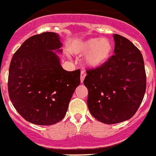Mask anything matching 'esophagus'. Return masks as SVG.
<instances>
[{
  "label": "esophagus",
  "instance_id": "1",
  "mask_svg": "<svg viewBox=\"0 0 156 156\" xmlns=\"http://www.w3.org/2000/svg\"><path fill=\"white\" fill-rule=\"evenodd\" d=\"M85 75H86V74H85V72L84 71H81V76H80V79H81V82H83L84 79H85Z\"/></svg>",
  "mask_w": 156,
  "mask_h": 156
}]
</instances>
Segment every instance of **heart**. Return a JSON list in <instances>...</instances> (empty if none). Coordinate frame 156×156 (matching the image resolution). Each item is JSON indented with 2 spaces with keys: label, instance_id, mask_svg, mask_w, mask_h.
<instances>
[{
  "label": "heart",
  "instance_id": "obj_1",
  "mask_svg": "<svg viewBox=\"0 0 156 156\" xmlns=\"http://www.w3.org/2000/svg\"><path fill=\"white\" fill-rule=\"evenodd\" d=\"M71 51L78 55L86 54L85 64L89 68H95L106 64L111 57L113 44L106 38H92L74 44Z\"/></svg>",
  "mask_w": 156,
  "mask_h": 156
}]
</instances>
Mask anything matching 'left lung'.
Masks as SVG:
<instances>
[{"label":"left lung","mask_w":156,"mask_h":156,"mask_svg":"<svg viewBox=\"0 0 156 156\" xmlns=\"http://www.w3.org/2000/svg\"><path fill=\"white\" fill-rule=\"evenodd\" d=\"M114 55L99 68L88 69L84 85L91 114L106 124L131 118L146 90L142 54L127 38L113 35Z\"/></svg>","instance_id":"1"}]
</instances>
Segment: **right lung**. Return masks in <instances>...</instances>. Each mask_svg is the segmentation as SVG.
Segmentation results:
<instances>
[{
	"mask_svg": "<svg viewBox=\"0 0 156 156\" xmlns=\"http://www.w3.org/2000/svg\"><path fill=\"white\" fill-rule=\"evenodd\" d=\"M59 35L52 32L31 36L14 54L8 74V94L25 120L37 125L61 121L68 110L81 71H67L53 50L61 52Z\"/></svg>",
	"mask_w": 156,
	"mask_h": 156,
	"instance_id": "obj_1",
	"label": "right lung"
}]
</instances>
